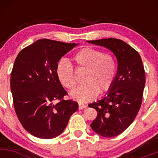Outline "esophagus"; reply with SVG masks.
I'll return each instance as SVG.
<instances>
[{"instance_id": "obj_1", "label": "esophagus", "mask_w": 158, "mask_h": 158, "mask_svg": "<svg viewBox=\"0 0 158 158\" xmlns=\"http://www.w3.org/2000/svg\"><path fill=\"white\" fill-rule=\"evenodd\" d=\"M87 106H85V104H81V103H79V109H83V108H85Z\"/></svg>"}]
</instances>
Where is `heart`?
I'll return each mask as SVG.
<instances>
[{
	"label": "heart",
	"instance_id": "1",
	"mask_svg": "<svg viewBox=\"0 0 158 158\" xmlns=\"http://www.w3.org/2000/svg\"><path fill=\"white\" fill-rule=\"evenodd\" d=\"M73 60L78 70H85L84 85L70 94L79 102L92 100L98 93L102 94L110 90L117 75V62L113 55L98 49L85 47L79 50ZM56 77L60 84L68 90L76 87L73 68L69 61L61 60L56 65Z\"/></svg>",
	"mask_w": 158,
	"mask_h": 158
}]
</instances>
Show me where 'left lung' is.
<instances>
[{"instance_id":"obj_1","label":"left lung","mask_w":158,"mask_h":158,"mask_svg":"<svg viewBox=\"0 0 158 158\" xmlns=\"http://www.w3.org/2000/svg\"><path fill=\"white\" fill-rule=\"evenodd\" d=\"M88 42L108 48L118 62L108 95L88 105L97 111L90 124L92 129L102 137H115L124 131L138 114L146 83L144 67L138 52L122 40L110 38Z\"/></svg>"}]
</instances>
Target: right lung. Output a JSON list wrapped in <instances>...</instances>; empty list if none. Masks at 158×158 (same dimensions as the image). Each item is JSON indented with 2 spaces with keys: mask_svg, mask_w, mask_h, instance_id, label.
I'll use <instances>...</instances> for the list:
<instances>
[{
  "mask_svg": "<svg viewBox=\"0 0 158 158\" xmlns=\"http://www.w3.org/2000/svg\"><path fill=\"white\" fill-rule=\"evenodd\" d=\"M75 46L43 39L23 48L16 57L10 79L14 108L24 129L36 137L59 136L78 109L77 102L63 99L68 93L56 73L58 61Z\"/></svg>",
  "mask_w": 158,
  "mask_h": 158,
  "instance_id": "obj_1",
  "label": "right lung"
}]
</instances>
